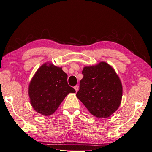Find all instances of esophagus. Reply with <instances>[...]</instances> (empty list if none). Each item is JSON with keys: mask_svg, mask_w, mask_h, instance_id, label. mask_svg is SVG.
<instances>
[{"mask_svg": "<svg viewBox=\"0 0 152 152\" xmlns=\"http://www.w3.org/2000/svg\"><path fill=\"white\" fill-rule=\"evenodd\" d=\"M74 89H75V90L76 91V92H77L78 90H79V87H78L77 86H76L74 87Z\"/></svg>", "mask_w": 152, "mask_h": 152, "instance_id": "34e87169", "label": "esophagus"}]
</instances>
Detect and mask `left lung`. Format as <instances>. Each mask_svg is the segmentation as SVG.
Returning <instances> with one entry per match:
<instances>
[{"mask_svg":"<svg viewBox=\"0 0 152 152\" xmlns=\"http://www.w3.org/2000/svg\"><path fill=\"white\" fill-rule=\"evenodd\" d=\"M76 94L89 112L97 118H108L120 107L122 85L114 69L102 61L85 66Z\"/></svg>","mask_w":152,"mask_h":152,"instance_id":"obj_1","label":"left lung"}]
</instances>
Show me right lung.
<instances>
[{
  "instance_id": "add662e5",
  "label": "right lung",
  "mask_w": 152,
  "mask_h": 152,
  "mask_svg": "<svg viewBox=\"0 0 152 152\" xmlns=\"http://www.w3.org/2000/svg\"><path fill=\"white\" fill-rule=\"evenodd\" d=\"M68 75L61 67L45 63L34 74L29 84L28 95L31 107L45 116L52 115L69 93L75 90L69 86Z\"/></svg>"
}]
</instances>
